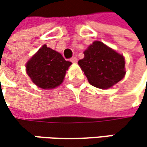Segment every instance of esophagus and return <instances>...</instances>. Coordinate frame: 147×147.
Returning <instances> with one entry per match:
<instances>
[{
	"label": "esophagus",
	"instance_id": "1",
	"mask_svg": "<svg viewBox=\"0 0 147 147\" xmlns=\"http://www.w3.org/2000/svg\"><path fill=\"white\" fill-rule=\"evenodd\" d=\"M71 61L72 63H76V62H77V58H76V57H72V58L71 59Z\"/></svg>",
	"mask_w": 147,
	"mask_h": 147
}]
</instances>
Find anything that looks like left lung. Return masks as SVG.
<instances>
[{"mask_svg": "<svg viewBox=\"0 0 147 147\" xmlns=\"http://www.w3.org/2000/svg\"><path fill=\"white\" fill-rule=\"evenodd\" d=\"M88 82L96 88L106 89L121 81L125 71V60L101 42L96 41L84 52V58L78 61Z\"/></svg>", "mask_w": 147, "mask_h": 147, "instance_id": "8db88e82", "label": "left lung"}]
</instances>
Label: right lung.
Returning a JSON list of instances; mask_svg holds the SVG:
<instances>
[{
  "label": "right lung",
  "mask_w": 147,
  "mask_h": 147,
  "mask_svg": "<svg viewBox=\"0 0 147 147\" xmlns=\"http://www.w3.org/2000/svg\"><path fill=\"white\" fill-rule=\"evenodd\" d=\"M71 62L43 45L27 62L26 71L32 82L44 89H51L60 85Z\"/></svg>",
  "instance_id": "obj_1"
}]
</instances>
